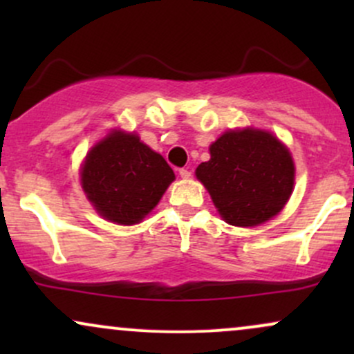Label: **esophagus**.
<instances>
[{
	"label": "esophagus",
	"instance_id": "obj_1",
	"mask_svg": "<svg viewBox=\"0 0 354 354\" xmlns=\"http://www.w3.org/2000/svg\"><path fill=\"white\" fill-rule=\"evenodd\" d=\"M178 173H180V176L183 178V180H188V178L191 176V173L188 171V169H185V168L178 169Z\"/></svg>",
	"mask_w": 354,
	"mask_h": 354
}]
</instances>
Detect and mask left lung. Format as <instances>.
<instances>
[{"label": "left lung", "mask_w": 354, "mask_h": 354, "mask_svg": "<svg viewBox=\"0 0 354 354\" xmlns=\"http://www.w3.org/2000/svg\"><path fill=\"white\" fill-rule=\"evenodd\" d=\"M196 168L218 213L233 226H258L284 208L295 185L290 149L270 131L230 129Z\"/></svg>", "instance_id": "left-lung-1"}]
</instances>
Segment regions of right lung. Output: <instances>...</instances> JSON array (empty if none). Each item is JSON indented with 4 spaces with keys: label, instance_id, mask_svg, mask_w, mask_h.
<instances>
[{
    "label": "right lung",
    "instance_id": "1",
    "mask_svg": "<svg viewBox=\"0 0 354 354\" xmlns=\"http://www.w3.org/2000/svg\"><path fill=\"white\" fill-rule=\"evenodd\" d=\"M174 181L165 158L135 133L115 129L89 149L81 166V186L100 216L136 225Z\"/></svg>",
    "mask_w": 354,
    "mask_h": 354
}]
</instances>
